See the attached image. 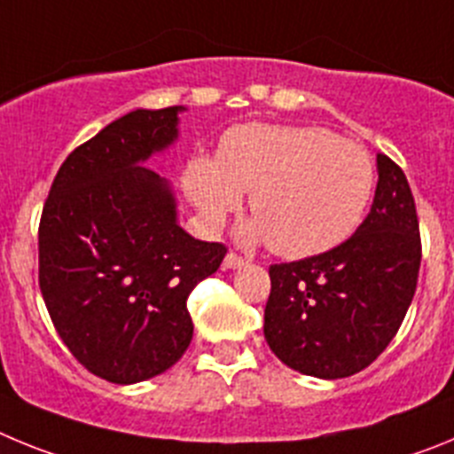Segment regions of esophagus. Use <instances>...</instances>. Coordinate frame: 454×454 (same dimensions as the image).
<instances>
[{
	"label": "esophagus",
	"instance_id": "esophagus-1",
	"mask_svg": "<svg viewBox=\"0 0 454 454\" xmlns=\"http://www.w3.org/2000/svg\"><path fill=\"white\" fill-rule=\"evenodd\" d=\"M243 259H240L239 254H234V252H230V254L224 256V262H223V268L224 270H236V268H240L243 266Z\"/></svg>",
	"mask_w": 454,
	"mask_h": 454
}]
</instances>
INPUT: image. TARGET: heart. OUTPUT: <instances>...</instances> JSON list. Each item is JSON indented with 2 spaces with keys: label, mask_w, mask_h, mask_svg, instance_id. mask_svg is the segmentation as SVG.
<instances>
[{
  "label": "heart",
  "mask_w": 454,
  "mask_h": 454,
  "mask_svg": "<svg viewBox=\"0 0 454 454\" xmlns=\"http://www.w3.org/2000/svg\"><path fill=\"white\" fill-rule=\"evenodd\" d=\"M184 188L208 227L239 211L250 192L254 220L240 246L270 243L286 259L323 254L362 224L375 166L362 145L309 124H239L220 138L218 159L192 156Z\"/></svg>",
  "instance_id": "1"
}]
</instances>
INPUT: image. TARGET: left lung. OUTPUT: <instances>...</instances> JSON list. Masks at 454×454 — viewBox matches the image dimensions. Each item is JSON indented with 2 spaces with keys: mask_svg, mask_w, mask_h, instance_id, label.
Returning a JSON list of instances; mask_svg holds the SVG:
<instances>
[{
  "mask_svg": "<svg viewBox=\"0 0 454 454\" xmlns=\"http://www.w3.org/2000/svg\"><path fill=\"white\" fill-rule=\"evenodd\" d=\"M420 268L419 218L404 172L377 152L371 214L318 256L270 266L263 336L302 375L340 380L371 366L403 325Z\"/></svg>",
  "mask_w": 454,
  "mask_h": 454,
  "instance_id": "1",
  "label": "left lung"
}]
</instances>
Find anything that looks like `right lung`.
<instances>
[{
	"label": "right lung",
	"mask_w": 454,
	"mask_h": 454,
	"mask_svg": "<svg viewBox=\"0 0 454 454\" xmlns=\"http://www.w3.org/2000/svg\"><path fill=\"white\" fill-rule=\"evenodd\" d=\"M184 106L136 108L63 161L38 231L40 293L56 332L92 375L145 382L192 339L186 300L224 246L179 224L172 184L145 168L179 138Z\"/></svg>",
	"instance_id": "1"
}]
</instances>
